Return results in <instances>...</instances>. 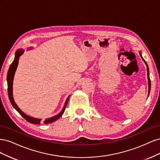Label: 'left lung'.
Segmentation results:
<instances>
[{
	"instance_id": "8db88e82",
	"label": "left lung",
	"mask_w": 160,
	"mask_h": 160,
	"mask_svg": "<svg viewBox=\"0 0 160 160\" xmlns=\"http://www.w3.org/2000/svg\"><path fill=\"white\" fill-rule=\"evenodd\" d=\"M140 56L142 57V55H141V52H140ZM142 59L144 61V62H145V63L146 64V65H147V71H148V86H149V90H148V96H149V92H150V89H151V81H150V79H149V68H148V65H147V62L145 61V60L143 59L142 58Z\"/></svg>"
}]
</instances>
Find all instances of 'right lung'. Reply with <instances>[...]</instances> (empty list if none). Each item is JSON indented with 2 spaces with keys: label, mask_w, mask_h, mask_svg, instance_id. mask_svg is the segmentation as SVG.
Wrapping results in <instances>:
<instances>
[{
  "label": "right lung",
  "mask_w": 160,
  "mask_h": 160,
  "mask_svg": "<svg viewBox=\"0 0 160 160\" xmlns=\"http://www.w3.org/2000/svg\"><path fill=\"white\" fill-rule=\"evenodd\" d=\"M23 53V50L22 49H19L17 50L15 52V57H14V59L13 61V62L11 63V65H10V67H9L8 71V74H7V84H8V98L9 100H10L11 103L12 104V105L13 106V108L15 109L18 112L20 113V115L22 116L23 118H25L28 122H29L31 123H34V124H40L41 123V119H36V118H33L30 117V116H28L27 115H26L25 113H23L22 111L19 109V108L17 105V104L15 103L13 99V97H12V81H13V78H14V72L16 71L17 69V67L18 63V59H19V57ZM69 99V96L67 98V100H66V102L65 103V106L63 109H62V111L59 113L58 115L54 116V117H52L51 118H48L45 121H44V123L45 124H48V123H52L53 122H55L57 119H59L61 116L63 114L65 109L66 108V106L67 105V103H68V101Z\"/></svg>",
  "instance_id": "right-lung-1"
}]
</instances>
